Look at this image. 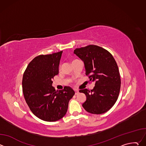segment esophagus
I'll return each instance as SVG.
<instances>
[{"instance_id":"obj_1","label":"esophagus","mask_w":146,"mask_h":146,"mask_svg":"<svg viewBox=\"0 0 146 146\" xmlns=\"http://www.w3.org/2000/svg\"><path fill=\"white\" fill-rule=\"evenodd\" d=\"M78 93H79L78 90H75V95H78Z\"/></svg>"}]
</instances>
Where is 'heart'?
<instances>
[{"instance_id": "obj_1", "label": "heart", "mask_w": 146, "mask_h": 146, "mask_svg": "<svg viewBox=\"0 0 146 146\" xmlns=\"http://www.w3.org/2000/svg\"><path fill=\"white\" fill-rule=\"evenodd\" d=\"M75 60H73V61H72V62H74V61H75Z\"/></svg>"}]
</instances>
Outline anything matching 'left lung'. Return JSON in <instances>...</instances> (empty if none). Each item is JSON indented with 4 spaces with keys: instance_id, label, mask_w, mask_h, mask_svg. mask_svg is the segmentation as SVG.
Returning a JSON list of instances; mask_svg holds the SVG:
<instances>
[{
    "instance_id": "obj_1",
    "label": "left lung",
    "mask_w": 146,
    "mask_h": 146,
    "mask_svg": "<svg viewBox=\"0 0 146 146\" xmlns=\"http://www.w3.org/2000/svg\"><path fill=\"white\" fill-rule=\"evenodd\" d=\"M74 53L84 63L86 74L95 82L93 90H80L87 97L82 107L88 113H105L116 102L120 91L121 78L113 55L106 50L95 45L76 48Z\"/></svg>"
}]
</instances>
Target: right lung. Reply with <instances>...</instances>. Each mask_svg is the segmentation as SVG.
<instances>
[{
    "instance_id": "add662e5",
    "label": "right lung",
    "mask_w": 146,
    "mask_h": 146,
    "mask_svg": "<svg viewBox=\"0 0 146 146\" xmlns=\"http://www.w3.org/2000/svg\"><path fill=\"white\" fill-rule=\"evenodd\" d=\"M62 51L40 55L28 65L23 78V91L31 111L38 118L53 122L66 114L74 91L69 87L56 91L52 79L59 73Z\"/></svg>"
}]
</instances>
